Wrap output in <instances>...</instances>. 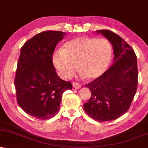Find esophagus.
Here are the masks:
<instances>
[{"label": "esophagus", "instance_id": "esophagus-1", "mask_svg": "<svg viewBox=\"0 0 148 148\" xmlns=\"http://www.w3.org/2000/svg\"><path fill=\"white\" fill-rule=\"evenodd\" d=\"M72 84H73V88L75 89H79L82 87L81 85L79 84L76 83V82H73Z\"/></svg>", "mask_w": 148, "mask_h": 148}]
</instances>
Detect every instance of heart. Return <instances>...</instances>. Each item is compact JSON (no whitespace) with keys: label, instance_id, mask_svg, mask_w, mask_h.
Returning a JSON list of instances; mask_svg holds the SVG:
<instances>
[{"label":"heart","instance_id":"heart-1","mask_svg":"<svg viewBox=\"0 0 148 148\" xmlns=\"http://www.w3.org/2000/svg\"><path fill=\"white\" fill-rule=\"evenodd\" d=\"M112 47L106 38L80 36L66 42L56 51L52 62L58 73L66 79L78 68L84 77L97 79L104 74L112 59Z\"/></svg>","mask_w":148,"mask_h":148}]
</instances>
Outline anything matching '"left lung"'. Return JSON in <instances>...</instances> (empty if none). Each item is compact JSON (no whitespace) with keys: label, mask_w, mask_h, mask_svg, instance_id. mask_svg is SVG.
<instances>
[{"label":"left lung","mask_w":148,"mask_h":148,"mask_svg":"<svg viewBox=\"0 0 148 148\" xmlns=\"http://www.w3.org/2000/svg\"><path fill=\"white\" fill-rule=\"evenodd\" d=\"M111 43L112 65L103 75L85 86L91 97L84 103L87 114L99 121H112L127 112L138 84L137 58L130 45L109 30H97Z\"/></svg>","instance_id":"1"}]
</instances>
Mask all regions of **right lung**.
<instances>
[{
	"label": "right lung",
	"instance_id": "right-lung-1",
	"mask_svg": "<svg viewBox=\"0 0 148 148\" xmlns=\"http://www.w3.org/2000/svg\"><path fill=\"white\" fill-rule=\"evenodd\" d=\"M65 33L47 31L34 36L21 49L14 81L18 105L39 119H48L60 109L62 96L72 89L70 82L58 76L52 56Z\"/></svg>",
	"mask_w": 148,
	"mask_h": 148
}]
</instances>
